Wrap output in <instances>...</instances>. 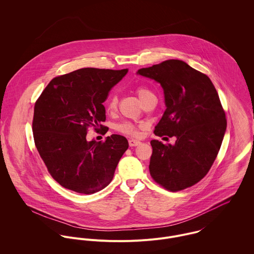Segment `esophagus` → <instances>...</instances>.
Returning <instances> with one entry per match:
<instances>
[{"instance_id":"esophagus-1","label":"esophagus","mask_w":254,"mask_h":254,"mask_svg":"<svg viewBox=\"0 0 254 254\" xmlns=\"http://www.w3.org/2000/svg\"><path fill=\"white\" fill-rule=\"evenodd\" d=\"M141 144V142L139 140H135V139H130L129 140V145L130 146H137Z\"/></svg>"}]
</instances>
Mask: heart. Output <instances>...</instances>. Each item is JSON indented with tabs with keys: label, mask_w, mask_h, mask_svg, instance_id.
<instances>
[{
	"label": "heart",
	"mask_w": 254,
	"mask_h": 254,
	"mask_svg": "<svg viewBox=\"0 0 254 254\" xmlns=\"http://www.w3.org/2000/svg\"><path fill=\"white\" fill-rule=\"evenodd\" d=\"M138 93V96L140 98V100L144 99V97L146 96L147 94H149L150 92H148L147 90L145 89H138L137 91ZM117 107V98L115 96L111 97L110 100H109V105H108V110L109 111H113L114 109H116ZM118 129L119 131L125 133V134H129V135H137L138 134V129L135 125H133L132 123H129V122H125V123H122L118 126Z\"/></svg>",
	"instance_id": "obj_1"
}]
</instances>
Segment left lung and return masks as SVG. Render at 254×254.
I'll list each match as a JSON object with an SVG mask.
<instances>
[{
  "label": "left lung",
  "instance_id": "obj_1",
  "mask_svg": "<svg viewBox=\"0 0 254 254\" xmlns=\"http://www.w3.org/2000/svg\"><path fill=\"white\" fill-rule=\"evenodd\" d=\"M137 74L154 80L163 89L166 109L154 134L177 139L174 145L150 141L149 173L172 191L191 187L209 171L226 132L217 91L205 74L180 60L141 68Z\"/></svg>",
  "mask_w": 254,
  "mask_h": 254
}]
</instances>
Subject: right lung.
Returning a JSON list of instances; mask_svg holds the SVG:
<instances>
[{
  "instance_id": "add662e5",
  "label": "right lung",
  "mask_w": 254,
  "mask_h": 254,
  "mask_svg": "<svg viewBox=\"0 0 254 254\" xmlns=\"http://www.w3.org/2000/svg\"><path fill=\"white\" fill-rule=\"evenodd\" d=\"M128 69L81 68L54 78L35 104L33 136L52 177L73 191L92 194L112 180L128 148L125 137L113 134L104 143L87 141V129L106 121L103 103Z\"/></svg>"
}]
</instances>
